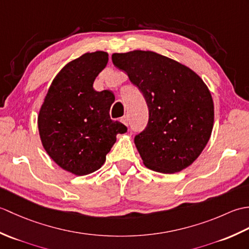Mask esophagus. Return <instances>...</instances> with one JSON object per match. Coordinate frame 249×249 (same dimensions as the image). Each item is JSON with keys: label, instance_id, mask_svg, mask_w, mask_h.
Instances as JSON below:
<instances>
[{"label": "esophagus", "instance_id": "esophagus-1", "mask_svg": "<svg viewBox=\"0 0 249 249\" xmlns=\"http://www.w3.org/2000/svg\"><path fill=\"white\" fill-rule=\"evenodd\" d=\"M121 122L122 123H123L124 125H126V126H128V122H129V120H128V116L127 115H125V116H123V118L121 119Z\"/></svg>", "mask_w": 249, "mask_h": 249}]
</instances>
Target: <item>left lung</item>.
Wrapping results in <instances>:
<instances>
[{
  "label": "left lung",
  "instance_id": "8db88e82",
  "mask_svg": "<svg viewBox=\"0 0 249 249\" xmlns=\"http://www.w3.org/2000/svg\"><path fill=\"white\" fill-rule=\"evenodd\" d=\"M149 107L145 129L135 137L144 166L160 173L179 172L197 160L214 124L210 89L197 73L153 51L113 53Z\"/></svg>",
  "mask_w": 249,
  "mask_h": 249
}]
</instances>
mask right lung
Returning <instances> with one entry per match:
<instances>
[{
	"mask_svg": "<svg viewBox=\"0 0 249 249\" xmlns=\"http://www.w3.org/2000/svg\"><path fill=\"white\" fill-rule=\"evenodd\" d=\"M108 53H84L62 68L41 105L37 124L44 149L57 166L87 176L104 165L116 135L127 127L110 119L112 92L93 83L108 63Z\"/></svg>",
	"mask_w": 249,
	"mask_h": 249,
	"instance_id": "right-lung-1",
	"label": "right lung"
}]
</instances>
